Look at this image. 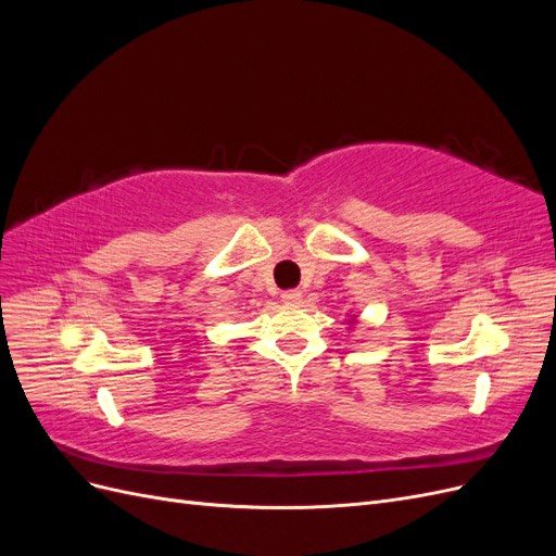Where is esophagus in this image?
<instances>
[{
    "instance_id": "obj_1",
    "label": "esophagus",
    "mask_w": 556,
    "mask_h": 556,
    "mask_svg": "<svg viewBox=\"0 0 556 556\" xmlns=\"http://www.w3.org/2000/svg\"><path fill=\"white\" fill-rule=\"evenodd\" d=\"M301 296H304V294H301L299 290H288V292H282V301H285V304H301Z\"/></svg>"
}]
</instances>
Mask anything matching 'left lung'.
I'll return each instance as SVG.
<instances>
[{"label": "left lung", "instance_id": "1", "mask_svg": "<svg viewBox=\"0 0 556 556\" xmlns=\"http://www.w3.org/2000/svg\"><path fill=\"white\" fill-rule=\"evenodd\" d=\"M355 323H357V319H355V315H352V317H350V325H355Z\"/></svg>", "mask_w": 556, "mask_h": 556}]
</instances>
